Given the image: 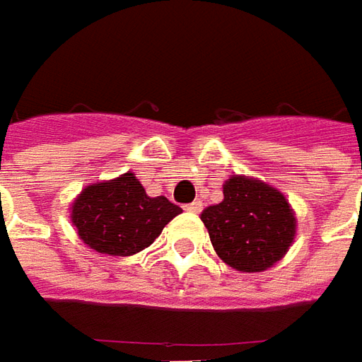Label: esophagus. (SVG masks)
Here are the masks:
<instances>
[{
  "label": "esophagus",
  "instance_id": "esophagus-1",
  "mask_svg": "<svg viewBox=\"0 0 362 362\" xmlns=\"http://www.w3.org/2000/svg\"><path fill=\"white\" fill-rule=\"evenodd\" d=\"M185 209L189 211V213H199V211H201V201H193V203H189V205H185Z\"/></svg>",
  "mask_w": 362,
  "mask_h": 362
}]
</instances>
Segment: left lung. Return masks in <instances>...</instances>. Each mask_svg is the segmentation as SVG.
I'll list each match as a JSON object with an SVG mask.
<instances>
[{"label":"left lung","mask_w":362,"mask_h":362,"mask_svg":"<svg viewBox=\"0 0 362 362\" xmlns=\"http://www.w3.org/2000/svg\"><path fill=\"white\" fill-rule=\"evenodd\" d=\"M215 253L233 269L261 273L281 261L297 233L285 195L259 179L231 177L223 201L201 213Z\"/></svg>","instance_id":"left-lung-1"}]
</instances>
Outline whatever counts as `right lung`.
Segmentation results:
<instances>
[{
	"mask_svg": "<svg viewBox=\"0 0 362 362\" xmlns=\"http://www.w3.org/2000/svg\"><path fill=\"white\" fill-rule=\"evenodd\" d=\"M181 207L167 197H149L133 173L87 185L71 205V223L93 251L129 257L161 235Z\"/></svg>",
	"mask_w": 362,
	"mask_h": 362,
	"instance_id": "1",
	"label": "right lung"
}]
</instances>
